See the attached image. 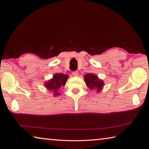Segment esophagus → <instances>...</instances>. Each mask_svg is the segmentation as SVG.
<instances>
[{
	"mask_svg": "<svg viewBox=\"0 0 149 149\" xmlns=\"http://www.w3.org/2000/svg\"><path fill=\"white\" fill-rule=\"evenodd\" d=\"M72 75H74V76H78V72L77 71H74L72 72Z\"/></svg>",
	"mask_w": 149,
	"mask_h": 149,
	"instance_id": "1",
	"label": "esophagus"
}]
</instances>
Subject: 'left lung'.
Wrapping results in <instances>:
<instances>
[{"instance_id": "obj_1", "label": "left lung", "mask_w": 149, "mask_h": 149, "mask_svg": "<svg viewBox=\"0 0 149 149\" xmlns=\"http://www.w3.org/2000/svg\"><path fill=\"white\" fill-rule=\"evenodd\" d=\"M84 80L87 87L91 89H96L97 92H100V89L102 88L104 83L101 80H99L96 75L91 73H88L84 76Z\"/></svg>"}]
</instances>
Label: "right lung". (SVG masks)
<instances>
[{"label": "right lung", "mask_w": 149, "mask_h": 149, "mask_svg": "<svg viewBox=\"0 0 149 149\" xmlns=\"http://www.w3.org/2000/svg\"><path fill=\"white\" fill-rule=\"evenodd\" d=\"M69 76L62 73L55 74L53 76V78L50 80L47 81L45 87L49 90L54 92V95L57 96L59 95V89L62 86H64L67 81Z\"/></svg>", "instance_id": "right-lung-1"}]
</instances>
